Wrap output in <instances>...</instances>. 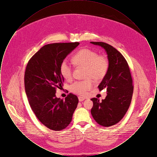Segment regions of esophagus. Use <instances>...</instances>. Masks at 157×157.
Segmentation results:
<instances>
[{"label":"esophagus","mask_w":157,"mask_h":157,"mask_svg":"<svg viewBox=\"0 0 157 157\" xmlns=\"http://www.w3.org/2000/svg\"><path fill=\"white\" fill-rule=\"evenodd\" d=\"M78 99H79V102H82V101H83L85 100V98L82 97H78Z\"/></svg>","instance_id":"34e87169"}]
</instances>
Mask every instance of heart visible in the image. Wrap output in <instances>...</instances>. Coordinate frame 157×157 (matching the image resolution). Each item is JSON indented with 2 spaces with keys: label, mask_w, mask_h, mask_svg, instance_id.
<instances>
[{
  "label": "heart",
  "mask_w": 157,
  "mask_h": 157,
  "mask_svg": "<svg viewBox=\"0 0 157 157\" xmlns=\"http://www.w3.org/2000/svg\"><path fill=\"white\" fill-rule=\"evenodd\" d=\"M72 62L77 67H85V78L86 79L76 81L71 85L70 89L74 93L85 95L93 86L92 79L95 81L102 80L106 74L109 67L108 59L104 55H98L95 51L84 48L79 51L72 58ZM60 72L62 77L69 81L72 78V69L64 60L60 66Z\"/></svg>",
  "instance_id": "1"
}]
</instances>
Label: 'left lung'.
Segmentation results:
<instances>
[{
    "label": "left lung",
    "instance_id": "obj_1",
    "mask_svg": "<svg viewBox=\"0 0 157 157\" xmlns=\"http://www.w3.org/2000/svg\"><path fill=\"white\" fill-rule=\"evenodd\" d=\"M90 43L104 49L109 62L107 73L98 86L99 90L106 88L107 95L102 101L92 98L94 105L90 112L98 124L110 127L122 120L129 107L134 89L132 79L127 60L118 51L104 42Z\"/></svg>",
    "mask_w": 157,
    "mask_h": 157
}]
</instances>
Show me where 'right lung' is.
Segmentation results:
<instances>
[{
    "label": "right lung",
    "instance_id": "right-lung-1",
    "mask_svg": "<svg viewBox=\"0 0 157 157\" xmlns=\"http://www.w3.org/2000/svg\"><path fill=\"white\" fill-rule=\"evenodd\" d=\"M79 42L56 43L42 47L29 60L25 73V88L30 107L45 127L54 131L68 126L78 104V97L69 94L65 100L56 97V88L64 78L60 66Z\"/></svg>",
    "mask_w": 157,
    "mask_h": 157
}]
</instances>
